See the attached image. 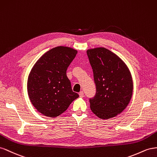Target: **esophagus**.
<instances>
[{
    "mask_svg": "<svg viewBox=\"0 0 157 157\" xmlns=\"http://www.w3.org/2000/svg\"><path fill=\"white\" fill-rule=\"evenodd\" d=\"M79 95L80 97H84V93H83V91H80L79 93Z\"/></svg>",
    "mask_w": 157,
    "mask_h": 157,
    "instance_id": "1",
    "label": "esophagus"
}]
</instances>
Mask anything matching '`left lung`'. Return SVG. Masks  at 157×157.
Wrapping results in <instances>:
<instances>
[{
    "instance_id": "left-lung-1",
    "label": "left lung",
    "mask_w": 157,
    "mask_h": 157,
    "mask_svg": "<svg viewBox=\"0 0 157 157\" xmlns=\"http://www.w3.org/2000/svg\"><path fill=\"white\" fill-rule=\"evenodd\" d=\"M93 71L96 94L89 99L91 111L101 119L114 118L122 113L132 97L130 71L116 54L104 47L87 51Z\"/></svg>"
}]
</instances>
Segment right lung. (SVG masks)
<instances>
[{"label":"right lung","mask_w":157,"mask_h":157,"mask_svg":"<svg viewBox=\"0 0 157 157\" xmlns=\"http://www.w3.org/2000/svg\"><path fill=\"white\" fill-rule=\"evenodd\" d=\"M77 53L71 47H55L40 57L31 69L27 83L28 96L43 115L59 116L79 97L66 75L67 68Z\"/></svg>","instance_id":"add662e5"}]
</instances>
